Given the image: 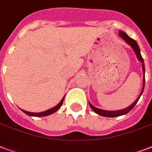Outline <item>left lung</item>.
Here are the masks:
<instances>
[{
    "mask_svg": "<svg viewBox=\"0 0 152 152\" xmlns=\"http://www.w3.org/2000/svg\"><path fill=\"white\" fill-rule=\"evenodd\" d=\"M119 35H120L121 38H122L124 40H125L126 42H127L129 45L132 46V49L134 50L135 53H136V54H137V57L138 58L140 61L142 62V68H143V71H144V78H143V88H142V91L140 93V95L138 98H137V99L133 102V103L129 106L128 108L124 109V110H117V111H107V110H101V109H98L95 106H93L89 102V105H90L91 108L92 109L93 111H95V113H98V114H99L101 116H103V117H108V118H114V117H118V116L121 115H124V114H126L129 112L131 110H132L133 107L135 106V105L137 104V102L139 100L140 97V95H142V93L144 91V84H145V76H144V73H145V67H144V59H143V57L141 56V53H140V48L139 46H138V44L137 43V42L135 41L134 39H131L130 37H129L127 35L126 33L125 32L121 31H119Z\"/></svg>",
    "mask_w": 152,
    "mask_h": 152,
    "instance_id": "1",
    "label": "left lung"
}]
</instances>
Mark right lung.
I'll return each mask as SVG.
<instances>
[{
    "mask_svg": "<svg viewBox=\"0 0 152 152\" xmlns=\"http://www.w3.org/2000/svg\"><path fill=\"white\" fill-rule=\"evenodd\" d=\"M64 98L62 99L61 101L60 102L57 106H54V107H53V108L50 109V110H48L42 112V113H32V112H28V111L23 110H22V111L23 112V113H26V114H27V115L33 116V117H45V116H48L50 115V114H52V113H53L54 112H56V111H57V110L61 106L62 103H63V101H64Z\"/></svg>",
    "mask_w": 152,
    "mask_h": 152,
    "instance_id": "1",
    "label": "right lung"
}]
</instances>
